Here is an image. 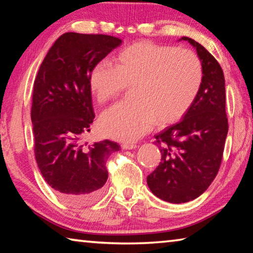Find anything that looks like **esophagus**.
I'll return each mask as SVG.
<instances>
[{"instance_id": "1", "label": "esophagus", "mask_w": 253, "mask_h": 253, "mask_svg": "<svg viewBox=\"0 0 253 253\" xmlns=\"http://www.w3.org/2000/svg\"><path fill=\"white\" fill-rule=\"evenodd\" d=\"M122 148L123 149H135V148H137V145L136 144H122Z\"/></svg>"}]
</instances>
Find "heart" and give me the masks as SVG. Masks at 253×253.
<instances>
[{
	"label": "heart",
	"mask_w": 253,
	"mask_h": 253,
	"mask_svg": "<svg viewBox=\"0 0 253 253\" xmlns=\"http://www.w3.org/2000/svg\"><path fill=\"white\" fill-rule=\"evenodd\" d=\"M89 89L99 102L113 100L132 85V102H122L101 115L102 135L118 142H135L154 124L165 126L178 122L198 97L203 68L190 50L136 42L123 49L114 66L100 62L89 75Z\"/></svg>",
	"instance_id": "b5f03b06"
}]
</instances>
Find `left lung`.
<instances>
[{"label":"left lung","mask_w":253,"mask_h":253,"mask_svg":"<svg viewBox=\"0 0 253 253\" xmlns=\"http://www.w3.org/2000/svg\"><path fill=\"white\" fill-rule=\"evenodd\" d=\"M181 40L196 50L203 68V83L182 121L155 135L162 162L147 176L152 193L175 204L199 198L215 178L229 128L222 68L199 42L187 37Z\"/></svg>","instance_id":"8db88e82"}]
</instances>
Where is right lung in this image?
Returning a JSON list of instances; mask_svg holds the SVG:
<instances>
[{"label":"right lung","instance_id":"1","mask_svg":"<svg viewBox=\"0 0 253 253\" xmlns=\"http://www.w3.org/2000/svg\"><path fill=\"white\" fill-rule=\"evenodd\" d=\"M122 43L106 34H62L42 61L33 87L34 154L44 181L72 205L96 201L108 178L107 158L119 145L105 139L90 147L81 137L93 122L89 75Z\"/></svg>","mask_w":253,"mask_h":253}]
</instances>
